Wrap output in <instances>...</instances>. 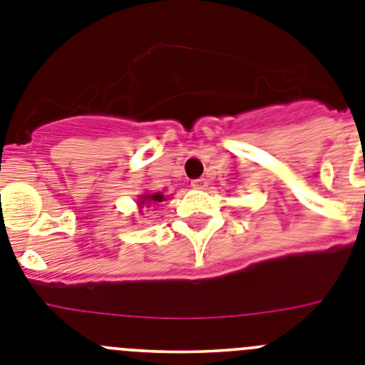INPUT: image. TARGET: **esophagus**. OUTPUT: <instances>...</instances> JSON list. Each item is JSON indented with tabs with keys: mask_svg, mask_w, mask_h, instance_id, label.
Here are the masks:
<instances>
[{
	"mask_svg": "<svg viewBox=\"0 0 365 365\" xmlns=\"http://www.w3.org/2000/svg\"><path fill=\"white\" fill-rule=\"evenodd\" d=\"M206 186H208V180L206 179H193L192 180V188H195V190H206Z\"/></svg>",
	"mask_w": 365,
	"mask_h": 365,
	"instance_id": "esophagus-1",
	"label": "esophagus"
}]
</instances>
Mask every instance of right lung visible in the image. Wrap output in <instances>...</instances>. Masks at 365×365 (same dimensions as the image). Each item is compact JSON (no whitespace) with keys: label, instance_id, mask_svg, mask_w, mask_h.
<instances>
[{"label":"right lung","instance_id":"obj_1","mask_svg":"<svg viewBox=\"0 0 365 365\" xmlns=\"http://www.w3.org/2000/svg\"><path fill=\"white\" fill-rule=\"evenodd\" d=\"M163 201H166L164 193H160V192L146 193V195H140V197H138V208H144V206H148V208H150L151 205H157V202H163Z\"/></svg>","mask_w":365,"mask_h":365}]
</instances>
